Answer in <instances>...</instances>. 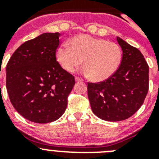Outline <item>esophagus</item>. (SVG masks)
Listing matches in <instances>:
<instances>
[{
	"label": "esophagus",
	"mask_w": 159,
	"mask_h": 159,
	"mask_svg": "<svg viewBox=\"0 0 159 159\" xmlns=\"http://www.w3.org/2000/svg\"><path fill=\"white\" fill-rule=\"evenodd\" d=\"M75 79V81H76V82H83V81H84V80H83V79H81L80 77L76 76Z\"/></svg>",
	"instance_id": "obj_1"
}]
</instances>
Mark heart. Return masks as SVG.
Masks as SVG:
<instances>
[{
	"mask_svg": "<svg viewBox=\"0 0 159 159\" xmlns=\"http://www.w3.org/2000/svg\"><path fill=\"white\" fill-rule=\"evenodd\" d=\"M123 53L119 44L81 34L73 36L68 45L63 44L57 50V59L63 69L72 73L83 64L81 72L95 81L110 78L121 64Z\"/></svg>",
	"mask_w": 159,
	"mask_h": 159,
	"instance_id": "b5f03b06",
	"label": "heart"
}]
</instances>
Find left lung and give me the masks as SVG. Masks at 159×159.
Returning <instances> with one entry per match:
<instances>
[{
	"label": "left lung",
	"mask_w": 159,
	"mask_h": 159,
	"mask_svg": "<svg viewBox=\"0 0 159 159\" xmlns=\"http://www.w3.org/2000/svg\"><path fill=\"white\" fill-rule=\"evenodd\" d=\"M123 58L117 71L102 82L88 83L91 107L102 120L117 122L132 116L149 89V66L141 52L117 37Z\"/></svg>",
	"instance_id": "obj_1"
}]
</instances>
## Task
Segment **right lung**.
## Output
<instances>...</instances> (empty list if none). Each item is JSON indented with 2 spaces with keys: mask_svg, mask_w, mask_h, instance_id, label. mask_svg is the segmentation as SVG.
Returning <instances> with one entry per match:
<instances>
[{
  "mask_svg": "<svg viewBox=\"0 0 159 159\" xmlns=\"http://www.w3.org/2000/svg\"><path fill=\"white\" fill-rule=\"evenodd\" d=\"M59 32L22 43L6 66V88L16 111L31 122L56 121L65 111L75 77L57 61Z\"/></svg>",
  "mask_w": 159,
  "mask_h": 159,
  "instance_id": "1",
  "label": "right lung"
}]
</instances>
